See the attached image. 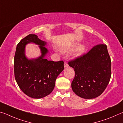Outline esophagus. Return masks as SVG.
Masks as SVG:
<instances>
[{
  "mask_svg": "<svg viewBox=\"0 0 123 123\" xmlns=\"http://www.w3.org/2000/svg\"><path fill=\"white\" fill-rule=\"evenodd\" d=\"M64 68H67V67H68V64L66 62H64Z\"/></svg>",
  "mask_w": 123,
  "mask_h": 123,
  "instance_id": "obj_1",
  "label": "esophagus"
}]
</instances>
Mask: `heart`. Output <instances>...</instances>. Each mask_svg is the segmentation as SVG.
Returning a JSON list of instances; mask_svg holds the SVG:
<instances>
[{
	"label": "heart",
	"mask_w": 123,
	"mask_h": 123,
	"mask_svg": "<svg viewBox=\"0 0 123 123\" xmlns=\"http://www.w3.org/2000/svg\"><path fill=\"white\" fill-rule=\"evenodd\" d=\"M75 49V55L76 56H80L82 54L84 53V52L85 51V49H86V46L84 44H81L79 45L78 44H74L71 47L64 49L63 51L64 53H70V52L73 51Z\"/></svg>",
	"instance_id": "b5f03b06"
}]
</instances>
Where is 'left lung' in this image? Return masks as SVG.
I'll use <instances>...</instances> for the list:
<instances>
[{
    "label": "left lung",
    "mask_w": 123,
    "mask_h": 123,
    "mask_svg": "<svg viewBox=\"0 0 123 123\" xmlns=\"http://www.w3.org/2000/svg\"><path fill=\"white\" fill-rule=\"evenodd\" d=\"M74 68L72 88L79 97L91 99L100 95L111 76V58L106 44H98L88 53L68 62Z\"/></svg>",
    "instance_id": "left-lung-1"
}]
</instances>
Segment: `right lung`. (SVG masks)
<instances>
[{"mask_svg": "<svg viewBox=\"0 0 123 123\" xmlns=\"http://www.w3.org/2000/svg\"><path fill=\"white\" fill-rule=\"evenodd\" d=\"M33 43L39 45L42 55L29 60L25 54V45ZM47 43L34 34L24 37L17 45L14 58V78L20 89L28 96L35 99L46 97L53 91L55 81L64 69L63 61H49L44 57L48 50Z\"/></svg>", "mask_w": 123, "mask_h": 123, "instance_id": "add662e5", "label": "right lung"}]
</instances>
